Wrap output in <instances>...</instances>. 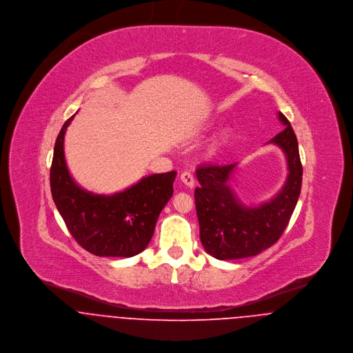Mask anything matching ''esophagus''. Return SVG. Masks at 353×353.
Instances as JSON below:
<instances>
[{
    "label": "esophagus",
    "mask_w": 353,
    "mask_h": 353,
    "mask_svg": "<svg viewBox=\"0 0 353 353\" xmlns=\"http://www.w3.org/2000/svg\"><path fill=\"white\" fill-rule=\"evenodd\" d=\"M181 181H182L188 188H190V189L194 186V176H193V174L189 172V171H185V172L181 174Z\"/></svg>",
    "instance_id": "1"
}]
</instances>
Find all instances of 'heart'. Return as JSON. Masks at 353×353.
I'll list each match as a JSON object with an SVG mask.
<instances>
[{"label":"heart","mask_w":353,"mask_h":353,"mask_svg":"<svg viewBox=\"0 0 353 353\" xmlns=\"http://www.w3.org/2000/svg\"><path fill=\"white\" fill-rule=\"evenodd\" d=\"M230 136H231L230 130H221V132L216 136V139L213 140V143H212V147H210L212 152H217L220 148H223V147L228 143Z\"/></svg>","instance_id":"1"}]
</instances>
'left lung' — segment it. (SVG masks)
I'll list each match as a JSON object with an SVG mask.
<instances>
[{"label": "left lung", "mask_w": 353, "mask_h": 353, "mask_svg": "<svg viewBox=\"0 0 353 353\" xmlns=\"http://www.w3.org/2000/svg\"><path fill=\"white\" fill-rule=\"evenodd\" d=\"M284 130L269 143L285 153L288 176L283 189L258 206L239 201L228 182L236 164H205L196 170L200 188L194 192L202 246L217 259H239L256 255L274 245L295 210L302 189L303 168L295 132L279 112Z\"/></svg>", "instance_id": "obj_1"}]
</instances>
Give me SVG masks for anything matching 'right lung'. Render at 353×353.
<instances>
[{
    "instance_id": "add662e5",
    "label": "right lung",
    "mask_w": 353,
    "mask_h": 353,
    "mask_svg": "<svg viewBox=\"0 0 353 353\" xmlns=\"http://www.w3.org/2000/svg\"><path fill=\"white\" fill-rule=\"evenodd\" d=\"M73 117L63 123L54 147L50 170L54 203L83 249L99 256H133L148 246L157 217L172 197L176 171L145 176L112 196L81 189L70 176L63 153L65 132Z\"/></svg>"
}]
</instances>
